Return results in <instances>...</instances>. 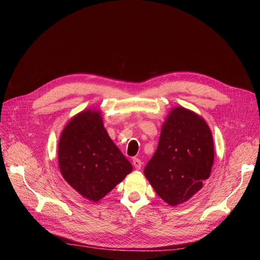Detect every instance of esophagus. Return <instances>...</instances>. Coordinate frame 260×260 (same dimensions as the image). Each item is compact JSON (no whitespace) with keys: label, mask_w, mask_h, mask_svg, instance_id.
Listing matches in <instances>:
<instances>
[{"label":"esophagus","mask_w":260,"mask_h":260,"mask_svg":"<svg viewBox=\"0 0 260 260\" xmlns=\"http://www.w3.org/2000/svg\"><path fill=\"white\" fill-rule=\"evenodd\" d=\"M133 166L135 167L136 170H140L141 167H142V162H141V160L138 159V158H134V159H133Z\"/></svg>","instance_id":"esophagus-1"}]
</instances>
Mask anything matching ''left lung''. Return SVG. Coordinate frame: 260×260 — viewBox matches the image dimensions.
<instances>
[{
	"label": "left lung",
	"instance_id": "left-lung-1",
	"mask_svg": "<svg viewBox=\"0 0 260 260\" xmlns=\"http://www.w3.org/2000/svg\"><path fill=\"white\" fill-rule=\"evenodd\" d=\"M213 162V136L207 122L178 106L163 123L157 149L144 175L157 195L174 207L200 190L211 175Z\"/></svg>",
	"mask_w": 260,
	"mask_h": 260
}]
</instances>
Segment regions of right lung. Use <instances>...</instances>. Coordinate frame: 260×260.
<instances>
[{
	"instance_id": "1",
	"label": "right lung",
	"mask_w": 260,
	"mask_h": 260,
	"mask_svg": "<svg viewBox=\"0 0 260 260\" xmlns=\"http://www.w3.org/2000/svg\"><path fill=\"white\" fill-rule=\"evenodd\" d=\"M58 161L66 182L93 202L111 192L133 170L104 128L101 113L91 109L79 113L64 127Z\"/></svg>"
}]
</instances>
